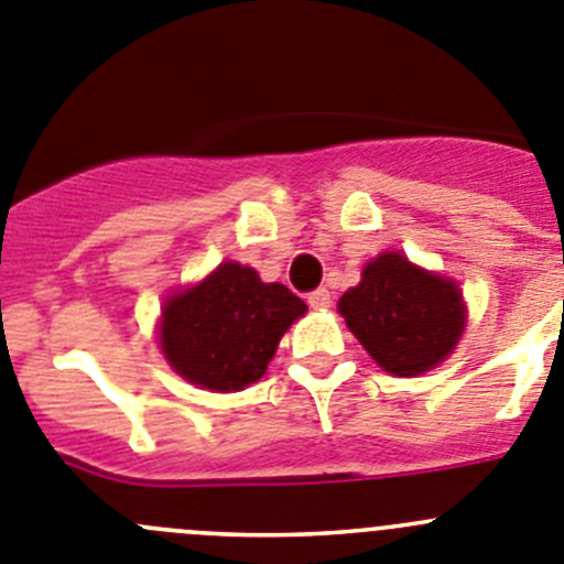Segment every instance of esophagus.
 Here are the masks:
<instances>
[{"mask_svg":"<svg viewBox=\"0 0 564 564\" xmlns=\"http://www.w3.org/2000/svg\"><path fill=\"white\" fill-rule=\"evenodd\" d=\"M308 306L317 308V312L328 308L330 306V292H328V289H314V292L308 294Z\"/></svg>","mask_w":564,"mask_h":564,"instance_id":"1","label":"esophagus"}]
</instances>
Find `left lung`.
<instances>
[{"label":"left lung","instance_id":"left-lung-1","mask_svg":"<svg viewBox=\"0 0 564 564\" xmlns=\"http://www.w3.org/2000/svg\"><path fill=\"white\" fill-rule=\"evenodd\" d=\"M336 308L372 361L401 378L448 359L467 323L456 281L420 270L401 252L372 258Z\"/></svg>","mask_w":564,"mask_h":564}]
</instances>
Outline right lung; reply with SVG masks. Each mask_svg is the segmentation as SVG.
<instances>
[{
	"label": "right lung",
	"mask_w": 564,
	"mask_h": 564,
	"mask_svg": "<svg viewBox=\"0 0 564 564\" xmlns=\"http://www.w3.org/2000/svg\"><path fill=\"white\" fill-rule=\"evenodd\" d=\"M308 312L283 283L225 261L161 308L158 341L172 370L210 392H239L267 372L289 325Z\"/></svg>",
	"instance_id": "right-lung-1"
}]
</instances>
